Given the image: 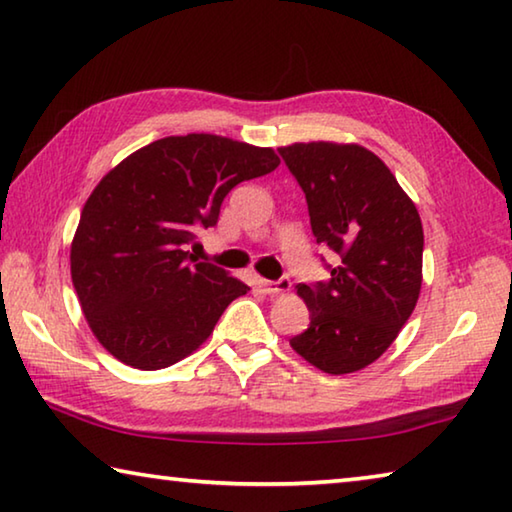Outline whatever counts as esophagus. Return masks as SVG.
Instances as JSON below:
<instances>
[{"label":"esophagus","instance_id":"34e87169","mask_svg":"<svg viewBox=\"0 0 512 512\" xmlns=\"http://www.w3.org/2000/svg\"><path fill=\"white\" fill-rule=\"evenodd\" d=\"M259 287H262L268 296H282V293H287L291 289V280L289 277H280V280H275V282L262 280L259 282Z\"/></svg>","mask_w":512,"mask_h":512}]
</instances>
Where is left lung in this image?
Wrapping results in <instances>:
<instances>
[{"instance_id":"8db88e82","label":"left lung","mask_w":512,"mask_h":512,"mask_svg":"<svg viewBox=\"0 0 512 512\" xmlns=\"http://www.w3.org/2000/svg\"><path fill=\"white\" fill-rule=\"evenodd\" d=\"M307 198L316 244L339 255L329 280L298 284L309 327L289 341L327 375L370 366L397 339L422 287V221L391 169L359 144L277 149Z\"/></svg>"}]
</instances>
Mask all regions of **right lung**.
I'll list each match as a JSON object with an SVG mask.
<instances>
[{
  "mask_svg": "<svg viewBox=\"0 0 512 512\" xmlns=\"http://www.w3.org/2000/svg\"><path fill=\"white\" fill-rule=\"evenodd\" d=\"M280 158L221 135L162 137L101 178L72 241V282L99 343L140 370L173 366L207 341L248 287L187 246L219 221L232 187Z\"/></svg>",
  "mask_w": 512,
  "mask_h": 512,
  "instance_id": "obj_1",
  "label": "right lung"
}]
</instances>
